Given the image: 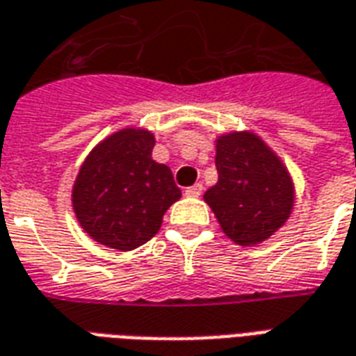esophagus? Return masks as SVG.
Returning <instances> with one entry per match:
<instances>
[{
    "instance_id": "1",
    "label": "esophagus",
    "mask_w": 356,
    "mask_h": 356,
    "mask_svg": "<svg viewBox=\"0 0 356 356\" xmlns=\"http://www.w3.org/2000/svg\"><path fill=\"white\" fill-rule=\"evenodd\" d=\"M202 191H204V186H202L200 183H196V185L188 186V188L185 191V194L186 196H193V198H196V196H200Z\"/></svg>"
}]
</instances>
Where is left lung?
Segmentation results:
<instances>
[{"label": "left lung", "instance_id": "left-lung-1", "mask_svg": "<svg viewBox=\"0 0 356 356\" xmlns=\"http://www.w3.org/2000/svg\"><path fill=\"white\" fill-rule=\"evenodd\" d=\"M219 179L204 200L223 232L238 246L273 236L293 209V181L282 160L252 131L225 133L216 140Z\"/></svg>", "mask_w": 356, "mask_h": 356}]
</instances>
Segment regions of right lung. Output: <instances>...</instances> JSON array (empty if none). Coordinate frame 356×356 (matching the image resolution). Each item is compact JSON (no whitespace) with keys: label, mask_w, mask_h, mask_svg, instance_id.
Returning a JSON list of instances; mask_svg holds the SVG:
<instances>
[{"label":"right lung","mask_w":356,"mask_h":356,"mask_svg":"<svg viewBox=\"0 0 356 356\" xmlns=\"http://www.w3.org/2000/svg\"><path fill=\"white\" fill-rule=\"evenodd\" d=\"M154 143L147 129L125 127L101 140L81 163L72 206L95 242L120 252L143 246L181 198L170 168L152 160Z\"/></svg>","instance_id":"right-lung-1"}]
</instances>
